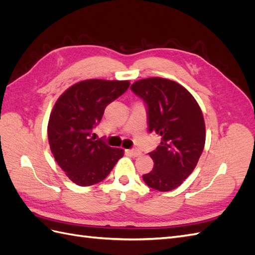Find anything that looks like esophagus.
Here are the masks:
<instances>
[{
	"mask_svg": "<svg viewBox=\"0 0 255 255\" xmlns=\"http://www.w3.org/2000/svg\"><path fill=\"white\" fill-rule=\"evenodd\" d=\"M127 152L129 154V155H132V156H134V157H136V156H139L140 154H141L139 151L136 150V149H130V150H127Z\"/></svg>",
	"mask_w": 255,
	"mask_h": 255,
	"instance_id": "1",
	"label": "esophagus"
}]
</instances>
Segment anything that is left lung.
Returning <instances> with one entry per match:
<instances>
[{
  "label": "left lung",
  "instance_id": "left-lung-1",
  "mask_svg": "<svg viewBox=\"0 0 255 255\" xmlns=\"http://www.w3.org/2000/svg\"><path fill=\"white\" fill-rule=\"evenodd\" d=\"M130 89L145 104L149 132L161 136L160 144L149 153L154 167L142 179L153 189L172 190L194 171L203 152L202 111L187 89L170 80L144 79Z\"/></svg>",
  "mask_w": 255,
  "mask_h": 255
}]
</instances>
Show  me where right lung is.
I'll return each mask as SVG.
<instances>
[{
    "mask_svg": "<svg viewBox=\"0 0 255 255\" xmlns=\"http://www.w3.org/2000/svg\"><path fill=\"white\" fill-rule=\"evenodd\" d=\"M129 87L128 81L87 80L74 84L53 107L48 125L54 158L73 183L90 186L103 181L123 150L91 137L106 106Z\"/></svg>",
    "mask_w": 255,
    "mask_h": 255,
    "instance_id": "1",
    "label": "right lung"
}]
</instances>
